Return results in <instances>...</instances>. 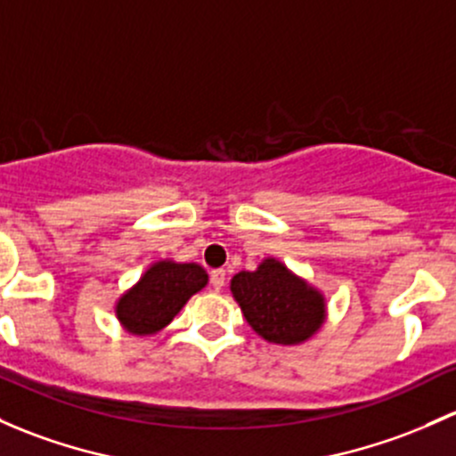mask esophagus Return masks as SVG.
I'll list each match as a JSON object with an SVG mask.
<instances>
[{"mask_svg": "<svg viewBox=\"0 0 456 456\" xmlns=\"http://www.w3.org/2000/svg\"><path fill=\"white\" fill-rule=\"evenodd\" d=\"M224 277H227V273L223 271V268H216V271L209 273V281H212V286L216 290H220L224 286Z\"/></svg>", "mask_w": 456, "mask_h": 456, "instance_id": "34e87169", "label": "esophagus"}]
</instances>
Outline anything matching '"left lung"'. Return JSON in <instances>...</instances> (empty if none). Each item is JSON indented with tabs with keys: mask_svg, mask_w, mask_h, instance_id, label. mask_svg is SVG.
I'll return each mask as SVG.
<instances>
[{
	"mask_svg": "<svg viewBox=\"0 0 456 456\" xmlns=\"http://www.w3.org/2000/svg\"><path fill=\"white\" fill-rule=\"evenodd\" d=\"M232 292L247 323L271 343L305 341L323 321V297L277 260H265L257 271L233 275Z\"/></svg>",
	"mask_w": 456,
	"mask_h": 456,
	"instance_id": "8db88e82",
	"label": "left lung"
}]
</instances>
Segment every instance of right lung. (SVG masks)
Wrapping results in <instances>:
<instances>
[{
    "label": "right lung",
    "instance_id": "right-lung-1",
    "mask_svg": "<svg viewBox=\"0 0 456 456\" xmlns=\"http://www.w3.org/2000/svg\"><path fill=\"white\" fill-rule=\"evenodd\" d=\"M208 284V273L199 265L159 262L151 266L140 284L118 301V319L133 334H155L166 328L194 292Z\"/></svg>",
    "mask_w": 456,
    "mask_h": 456
}]
</instances>
